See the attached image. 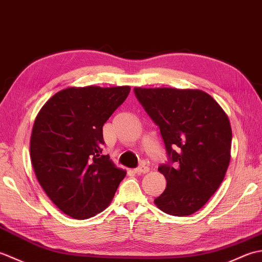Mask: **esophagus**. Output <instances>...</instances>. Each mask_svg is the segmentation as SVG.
Segmentation results:
<instances>
[{"label": "esophagus", "instance_id": "1", "mask_svg": "<svg viewBox=\"0 0 262 262\" xmlns=\"http://www.w3.org/2000/svg\"><path fill=\"white\" fill-rule=\"evenodd\" d=\"M148 171H149V169L147 168V166H145V165H142V166H140V168H136V169L133 170V172H134V173L137 174V176L145 174V173H147Z\"/></svg>", "mask_w": 262, "mask_h": 262}]
</instances>
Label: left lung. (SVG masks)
<instances>
[{
    "label": "left lung",
    "mask_w": 262,
    "mask_h": 262,
    "mask_svg": "<svg viewBox=\"0 0 262 262\" xmlns=\"http://www.w3.org/2000/svg\"><path fill=\"white\" fill-rule=\"evenodd\" d=\"M160 127L170 162L159 166L166 187L155 205L164 213H196L221 186L231 160L230 119L216 100L198 89L134 88Z\"/></svg>",
    "instance_id": "obj_1"
}]
</instances>
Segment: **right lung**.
<instances>
[{"label":"right lung","mask_w":262,"mask_h":262,"mask_svg":"<svg viewBox=\"0 0 262 262\" xmlns=\"http://www.w3.org/2000/svg\"><path fill=\"white\" fill-rule=\"evenodd\" d=\"M130 86L68 88L48 100L33 122L30 158L39 185L76 220L109 206L126 171L102 154V127Z\"/></svg>","instance_id":"add662e5"}]
</instances>
